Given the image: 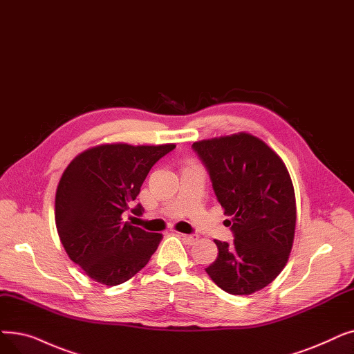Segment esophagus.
Returning a JSON list of instances; mask_svg holds the SVG:
<instances>
[{
	"mask_svg": "<svg viewBox=\"0 0 354 354\" xmlns=\"http://www.w3.org/2000/svg\"><path fill=\"white\" fill-rule=\"evenodd\" d=\"M180 239L188 244H195L198 241V236L195 234H180Z\"/></svg>",
	"mask_w": 354,
	"mask_h": 354,
	"instance_id": "esophagus-1",
	"label": "esophagus"
}]
</instances>
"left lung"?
Masks as SVG:
<instances>
[{"label": "left lung", "instance_id": "1", "mask_svg": "<svg viewBox=\"0 0 354 354\" xmlns=\"http://www.w3.org/2000/svg\"><path fill=\"white\" fill-rule=\"evenodd\" d=\"M233 232V243L214 240L218 256L205 269L232 295H250L285 268L295 236L294 185L283 160L257 137L239 133L195 142Z\"/></svg>", "mask_w": 354, "mask_h": 354}]
</instances>
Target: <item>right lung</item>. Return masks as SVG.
I'll return each instance as SVG.
<instances>
[{"mask_svg": "<svg viewBox=\"0 0 354 354\" xmlns=\"http://www.w3.org/2000/svg\"><path fill=\"white\" fill-rule=\"evenodd\" d=\"M175 145H101L76 156L59 180L55 221L73 263L91 279L115 286L131 279L156 252L162 234L121 221L159 159ZM133 214L140 215L137 204Z\"/></svg>", "mask_w": 354, "mask_h": 354, "instance_id": "obj_1", "label": "right lung"}]
</instances>
